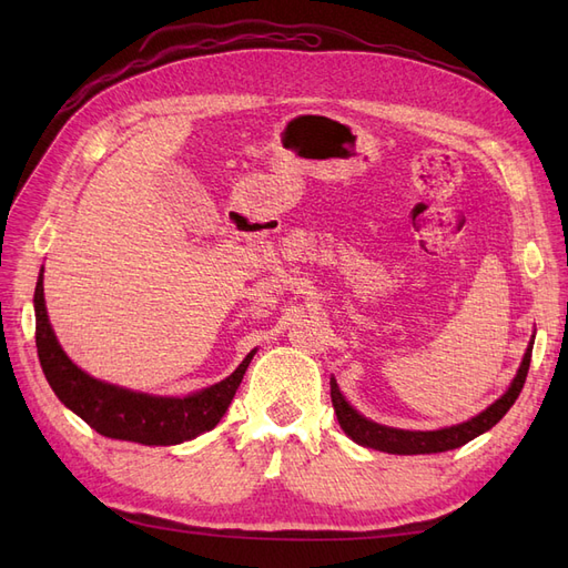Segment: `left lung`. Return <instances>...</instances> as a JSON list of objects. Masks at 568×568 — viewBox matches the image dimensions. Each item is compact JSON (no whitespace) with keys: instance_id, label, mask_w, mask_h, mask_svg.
I'll list each match as a JSON object with an SVG mask.
<instances>
[{"instance_id":"left-lung-1","label":"left lung","mask_w":568,"mask_h":568,"mask_svg":"<svg viewBox=\"0 0 568 568\" xmlns=\"http://www.w3.org/2000/svg\"><path fill=\"white\" fill-rule=\"evenodd\" d=\"M530 353H532V338L524 353L521 367H519L517 376H514L511 386L490 407L478 412V415L471 417L469 422H462V424H455L448 428H438V432H405V428L376 424V422L359 415V412L346 398H343V393L336 386V379H332V403H334L336 419L348 438H353L357 445H365V448L379 450V453L432 455V453H445V450L462 448L464 443H469L476 436L486 434L488 428H493L497 422H500L509 412V407L517 403L519 393L526 384V374L530 367Z\"/></svg>"}]
</instances>
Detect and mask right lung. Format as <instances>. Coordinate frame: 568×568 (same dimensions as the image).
<instances>
[{
	"label": "right lung",
	"instance_id": "obj_1",
	"mask_svg": "<svg viewBox=\"0 0 568 568\" xmlns=\"http://www.w3.org/2000/svg\"><path fill=\"white\" fill-rule=\"evenodd\" d=\"M42 272L36 286V301H32L36 303V343L42 372L57 398L68 409H73L80 419L88 422L97 434L142 445H178L211 432L222 419L255 351L244 357V363L227 379L199 393L184 395V398L136 393L99 382L88 372H82L59 346L47 315Z\"/></svg>",
	"mask_w": 568,
	"mask_h": 568
}]
</instances>
